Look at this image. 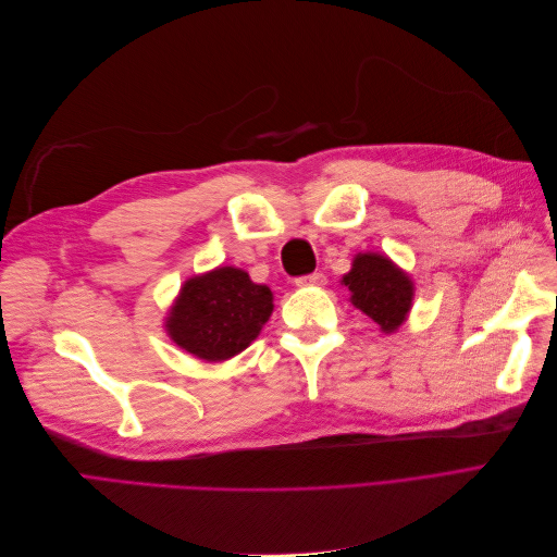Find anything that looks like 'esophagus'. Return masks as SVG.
Here are the masks:
<instances>
[{
    "label": "esophagus",
    "mask_w": 557,
    "mask_h": 557,
    "mask_svg": "<svg viewBox=\"0 0 557 557\" xmlns=\"http://www.w3.org/2000/svg\"><path fill=\"white\" fill-rule=\"evenodd\" d=\"M295 285H299V288H311V285L320 288V285H325V274L313 272V274H307V276H299V278H295Z\"/></svg>",
    "instance_id": "obj_1"
}]
</instances>
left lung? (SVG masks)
I'll return each instance as SVG.
<instances>
[{"label":"left lung","mask_w":557,"mask_h":557,"mask_svg":"<svg viewBox=\"0 0 557 557\" xmlns=\"http://www.w3.org/2000/svg\"><path fill=\"white\" fill-rule=\"evenodd\" d=\"M342 285L350 293V305L385 334L397 332L411 311V276L381 252H358Z\"/></svg>","instance_id":"left-lung-1"}]
</instances>
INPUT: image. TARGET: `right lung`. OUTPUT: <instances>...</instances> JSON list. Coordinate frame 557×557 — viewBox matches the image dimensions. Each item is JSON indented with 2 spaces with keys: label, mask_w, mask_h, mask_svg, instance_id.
Instances as JSON below:
<instances>
[{
  "label": "right lung",
  "mask_w": 557,
  "mask_h": 557,
  "mask_svg": "<svg viewBox=\"0 0 557 557\" xmlns=\"http://www.w3.org/2000/svg\"><path fill=\"white\" fill-rule=\"evenodd\" d=\"M274 311V295L244 269L218 267L181 285L164 327L195 358L223 362L258 339Z\"/></svg>",
  "instance_id": "right-lung-1"
}]
</instances>
